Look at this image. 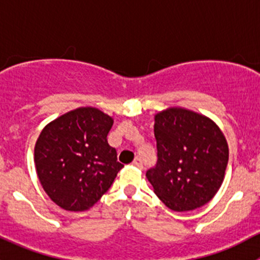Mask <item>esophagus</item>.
<instances>
[{"mask_svg":"<svg viewBox=\"0 0 260 260\" xmlns=\"http://www.w3.org/2000/svg\"><path fill=\"white\" fill-rule=\"evenodd\" d=\"M133 165L137 167H140V169H143V162H142V158L141 157H136L135 161H133Z\"/></svg>","mask_w":260,"mask_h":260,"instance_id":"34e87169","label":"esophagus"}]
</instances>
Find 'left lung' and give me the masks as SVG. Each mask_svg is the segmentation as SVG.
Masks as SVG:
<instances>
[{
  "mask_svg": "<svg viewBox=\"0 0 260 260\" xmlns=\"http://www.w3.org/2000/svg\"><path fill=\"white\" fill-rule=\"evenodd\" d=\"M157 162L146 172L154 193L175 211L201 208L224 180L229 149L209 118L171 108L154 118Z\"/></svg>",
  "mask_w": 260,
  "mask_h": 260,
  "instance_id": "left-lung-1",
  "label": "left lung"
}]
</instances>
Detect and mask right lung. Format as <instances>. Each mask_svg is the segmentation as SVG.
<instances>
[{
	"instance_id": "obj_1",
	"label": "right lung",
	"mask_w": 260,
	"mask_h": 260,
	"mask_svg": "<svg viewBox=\"0 0 260 260\" xmlns=\"http://www.w3.org/2000/svg\"><path fill=\"white\" fill-rule=\"evenodd\" d=\"M113 119L85 107L49 123L35 146L39 180L60 208L84 211L109 190L123 165L107 136Z\"/></svg>"
}]
</instances>
